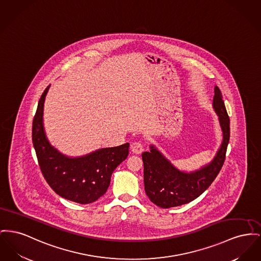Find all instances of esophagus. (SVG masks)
Returning a JSON list of instances; mask_svg holds the SVG:
<instances>
[{"mask_svg":"<svg viewBox=\"0 0 261 261\" xmlns=\"http://www.w3.org/2000/svg\"><path fill=\"white\" fill-rule=\"evenodd\" d=\"M143 145L140 143V142H134L132 143L131 145V151L133 152V153H136V154H140V153L143 152Z\"/></svg>","mask_w":261,"mask_h":261,"instance_id":"obj_1","label":"esophagus"}]
</instances>
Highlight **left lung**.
Masks as SVG:
<instances>
[{"label": "left lung", "instance_id": "obj_1", "mask_svg": "<svg viewBox=\"0 0 261 261\" xmlns=\"http://www.w3.org/2000/svg\"><path fill=\"white\" fill-rule=\"evenodd\" d=\"M214 92L213 109L218 115L223 141L209 164L188 172L177 169L154 145H150V152L142 153L146 194L161 208L176 207L196 199L214 181L224 165L230 140V118L217 86Z\"/></svg>", "mask_w": 261, "mask_h": 261}]
</instances>
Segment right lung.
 <instances>
[{
	"mask_svg": "<svg viewBox=\"0 0 261 261\" xmlns=\"http://www.w3.org/2000/svg\"><path fill=\"white\" fill-rule=\"evenodd\" d=\"M48 86L42 93L32 123V143L38 164L47 184L63 198L89 204L108 190L110 177L129 153V143L118 147L102 148L81 156H69L47 138L43 124V109Z\"/></svg>",
	"mask_w": 261,
	"mask_h": 261,
	"instance_id": "1",
	"label": "right lung"
}]
</instances>
